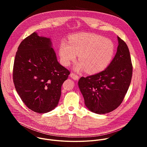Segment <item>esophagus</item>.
Masks as SVG:
<instances>
[{
	"label": "esophagus",
	"mask_w": 147,
	"mask_h": 147,
	"mask_svg": "<svg viewBox=\"0 0 147 147\" xmlns=\"http://www.w3.org/2000/svg\"><path fill=\"white\" fill-rule=\"evenodd\" d=\"M70 77H71V78H72L73 80H78V78H79V77H78L77 74H76L73 73H71L70 74Z\"/></svg>",
	"instance_id": "1"
}]
</instances>
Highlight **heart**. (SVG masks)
<instances>
[{
    "label": "heart",
    "mask_w": 147,
    "mask_h": 147,
    "mask_svg": "<svg viewBox=\"0 0 147 147\" xmlns=\"http://www.w3.org/2000/svg\"><path fill=\"white\" fill-rule=\"evenodd\" d=\"M59 53L61 63L64 66H70L77 55L80 62L74 66V69L96 73L110 64L114 56L115 46L111 40L102 36L82 33L72 36L69 44L62 41Z\"/></svg>",
    "instance_id": "b5f03b06"
}]
</instances>
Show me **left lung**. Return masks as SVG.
Instances as JSON below:
<instances>
[{"label": "left lung", "instance_id": "1", "mask_svg": "<svg viewBox=\"0 0 147 147\" xmlns=\"http://www.w3.org/2000/svg\"><path fill=\"white\" fill-rule=\"evenodd\" d=\"M115 57L103 71L80 78L78 84L87 108L98 114L111 112L121 103L131 83L133 66L125 42L117 36Z\"/></svg>", "mask_w": 147, "mask_h": 147}]
</instances>
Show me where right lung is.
I'll return each instance as SVG.
<instances>
[{
	"mask_svg": "<svg viewBox=\"0 0 147 147\" xmlns=\"http://www.w3.org/2000/svg\"><path fill=\"white\" fill-rule=\"evenodd\" d=\"M70 71L58 62L50 38L34 32L20 44L13 78L20 98L31 111L45 113L58 105Z\"/></svg>",
	"mask_w": 147,
	"mask_h": 147,
	"instance_id": "right-lung-1",
	"label": "right lung"
}]
</instances>
